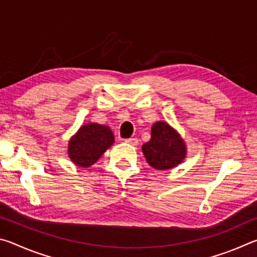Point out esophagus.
Listing matches in <instances>:
<instances>
[{
    "label": "esophagus",
    "mask_w": 257,
    "mask_h": 257,
    "mask_svg": "<svg viewBox=\"0 0 257 257\" xmlns=\"http://www.w3.org/2000/svg\"><path fill=\"white\" fill-rule=\"evenodd\" d=\"M125 143H128V144L133 145V146H136V145H138V139L136 137H132V138L125 139Z\"/></svg>",
    "instance_id": "obj_1"
}]
</instances>
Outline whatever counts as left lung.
<instances>
[{
    "label": "left lung",
    "mask_w": 257,
    "mask_h": 257,
    "mask_svg": "<svg viewBox=\"0 0 257 257\" xmlns=\"http://www.w3.org/2000/svg\"><path fill=\"white\" fill-rule=\"evenodd\" d=\"M147 163L156 170H170L186 158L184 139L171 125L158 121L152 125L151 141L142 147Z\"/></svg>",
    "instance_id": "obj_1"
}]
</instances>
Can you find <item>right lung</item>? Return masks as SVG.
Here are the masks:
<instances>
[{"instance_id": "add662e5", "label": "right lung", "mask_w": 257, "mask_h": 257, "mask_svg": "<svg viewBox=\"0 0 257 257\" xmlns=\"http://www.w3.org/2000/svg\"><path fill=\"white\" fill-rule=\"evenodd\" d=\"M113 143L114 136L107 125L87 123L69 141V158L78 167L88 168L97 162Z\"/></svg>"}]
</instances>
